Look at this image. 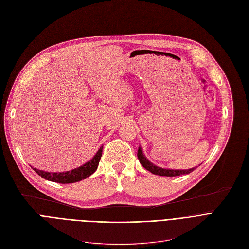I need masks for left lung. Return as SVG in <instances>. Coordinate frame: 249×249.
<instances>
[{"instance_id": "1", "label": "left lung", "mask_w": 249, "mask_h": 249, "mask_svg": "<svg viewBox=\"0 0 249 249\" xmlns=\"http://www.w3.org/2000/svg\"><path fill=\"white\" fill-rule=\"evenodd\" d=\"M137 157H139L141 164L146 170H149L153 174H157V176H161V177H178V176H181V174L191 173L192 171H194L196 169V167H194L191 169L173 170V169H166V168H161V167L156 166V165H154L152 162H150L148 159H146V157L142 151L141 146L139 148V151H137Z\"/></svg>"}]
</instances>
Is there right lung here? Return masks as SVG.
<instances>
[{"mask_svg":"<svg viewBox=\"0 0 249 249\" xmlns=\"http://www.w3.org/2000/svg\"><path fill=\"white\" fill-rule=\"evenodd\" d=\"M101 154H103V146H100L97 153L94 155V157L90 161L83 164L82 166L78 168L66 171V172H48V171H43L33 167L32 168L38 173L40 177H42L43 178L47 180L58 182V183H72V182L80 181L82 179H85L88 177H90L92 173L95 172L99 164V160L101 158Z\"/></svg>","mask_w":249,"mask_h":249,"instance_id":"obj_1","label":"right lung"}]
</instances>
